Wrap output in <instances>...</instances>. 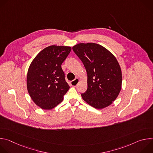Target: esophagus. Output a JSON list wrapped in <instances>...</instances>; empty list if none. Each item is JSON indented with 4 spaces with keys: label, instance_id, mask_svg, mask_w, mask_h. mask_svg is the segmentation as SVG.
Instances as JSON below:
<instances>
[{
    "label": "esophagus",
    "instance_id": "esophagus-1",
    "mask_svg": "<svg viewBox=\"0 0 153 153\" xmlns=\"http://www.w3.org/2000/svg\"><path fill=\"white\" fill-rule=\"evenodd\" d=\"M79 82V79L78 78H76L74 80H73L71 82V85L72 86H76L78 84Z\"/></svg>",
    "mask_w": 153,
    "mask_h": 153
}]
</instances>
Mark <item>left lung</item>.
Listing matches in <instances>:
<instances>
[{
  "label": "left lung",
  "instance_id": "obj_1",
  "mask_svg": "<svg viewBox=\"0 0 153 153\" xmlns=\"http://www.w3.org/2000/svg\"><path fill=\"white\" fill-rule=\"evenodd\" d=\"M73 50L83 63L88 76V88L81 94L82 99L97 109L111 105L122 85L121 69L116 57L94 43H79Z\"/></svg>",
  "mask_w": 153,
  "mask_h": 153
}]
</instances>
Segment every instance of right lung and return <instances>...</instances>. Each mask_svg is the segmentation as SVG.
Segmentation results:
<instances>
[{
    "instance_id": "add662e5",
    "label": "right lung",
    "mask_w": 153,
    "mask_h": 153,
    "mask_svg": "<svg viewBox=\"0 0 153 153\" xmlns=\"http://www.w3.org/2000/svg\"><path fill=\"white\" fill-rule=\"evenodd\" d=\"M71 50L70 47L50 46L31 62L27 74V89L32 100L41 108H54L69 90L61 65Z\"/></svg>"
}]
</instances>
